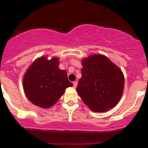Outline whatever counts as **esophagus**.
I'll use <instances>...</instances> for the list:
<instances>
[{
  "mask_svg": "<svg viewBox=\"0 0 148 148\" xmlns=\"http://www.w3.org/2000/svg\"><path fill=\"white\" fill-rule=\"evenodd\" d=\"M77 85H78V82H77L76 81H75V82H73V87H76Z\"/></svg>",
  "mask_w": 148,
  "mask_h": 148,
  "instance_id": "obj_1",
  "label": "esophagus"
}]
</instances>
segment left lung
I'll list each match as a JSON object with an SVG mask.
<instances>
[{
	"mask_svg": "<svg viewBox=\"0 0 148 148\" xmlns=\"http://www.w3.org/2000/svg\"><path fill=\"white\" fill-rule=\"evenodd\" d=\"M82 64L76 91L84 103L97 113L114 108L124 91L125 77L121 69L101 54L83 58Z\"/></svg>",
	"mask_w": 148,
	"mask_h": 148,
	"instance_id": "1",
	"label": "left lung"
}]
</instances>
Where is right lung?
I'll return each instance as SVG.
<instances>
[{"label": "right lung", "mask_w": 148, "mask_h": 148, "mask_svg": "<svg viewBox=\"0 0 148 148\" xmlns=\"http://www.w3.org/2000/svg\"><path fill=\"white\" fill-rule=\"evenodd\" d=\"M59 58L39 57L28 67L23 78V87L30 102L39 108H51L67 87H73L65 70L59 69Z\"/></svg>", "instance_id": "add662e5"}]
</instances>
